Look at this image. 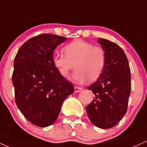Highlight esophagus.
Returning a JSON list of instances; mask_svg holds the SVG:
<instances>
[{
    "mask_svg": "<svg viewBox=\"0 0 147 147\" xmlns=\"http://www.w3.org/2000/svg\"><path fill=\"white\" fill-rule=\"evenodd\" d=\"M81 90H82V88H80V87H76V86L74 87V91H75L76 93H78V92L81 91Z\"/></svg>",
    "mask_w": 147,
    "mask_h": 147,
    "instance_id": "1",
    "label": "esophagus"
}]
</instances>
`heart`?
Listing matches in <instances>:
<instances>
[{"label":"heart","instance_id":"1","mask_svg":"<svg viewBox=\"0 0 147 147\" xmlns=\"http://www.w3.org/2000/svg\"><path fill=\"white\" fill-rule=\"evenodd\" d=\"M63 54H54L53 64L59 74L68 78L76 67L73 78L78 82L96 80L104 70L106 57L105 51L98 46L82 39H76L63 48Z\"/></svg>","mask_w":147,"mask_h":147}]
</instances>
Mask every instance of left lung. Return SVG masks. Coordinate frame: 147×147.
I'll return each mask as SVG.
<instances>
[{
  "label": "left lung",
  "instance_id": "left-lung-1",
  "mask_svg": "<svg viewBox=\"0 0 147 147\" xmlns=\"http://www.w3.org/2000/svg\"><path fill=\"white\" fill-rule=\"evenodd\" d=\"M98 42L105 51L106 62L98 80L87 87L95 96L86 110L94 126L107 129L117 124L126 113L131 76L122 49L116 43L102 38H98Z\"/></svg>",
  "mask_w": 147,
  "mask_h": 147
}]
</instances>
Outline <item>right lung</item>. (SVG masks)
<instances>
[{"label": "right lung", "instance_id": "add662e5", "mask_svg": "<svg viewBox=\"0 0 147 147\" xmlns=\"http://www.w3.org/2000/svg\"><path fill=\"white\" fill-rule=\"evenodd\" d=\"M67 38L42 34L20 47L14 61L12 83L15 102L27 120L47 127L57 119L64 100L74 93L71 83L53 64V53Z\"/></svg>", "mask_w": 147, "mask_h": 147}]
</instances>
